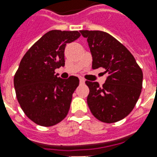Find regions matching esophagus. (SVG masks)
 <instances>
[{"label":"esophagus","mask_w":157,"mask_h":157,"mask_svg":"<svg viewBox=\"0 0 157 157\" xmlns=\"http://www.w3.org/2000/svg\"><path fill=\"white\" fill-rule=\"evenodd\" d=\"M85 83V80L83 78H80V84H84Z\"/></svg>","instance_id":"obj_1"}]
</instances>
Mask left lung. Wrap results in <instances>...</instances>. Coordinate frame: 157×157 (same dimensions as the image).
Listing matches in <instances>:
<instances>
[{
  "mask_svg": "<svg viewBox=\"0 0 157 157\" xmlns=\"http://www.w3.org/2000/svg\"><path fill=\"white\" fill-rule=\"evenodd\" d=\"M92 56V68L104 69L105 83L86 81L87 104L92 113L104 123H115L129 114L142 89L143 73L130 52L108 33L80 31Z\"/></svg>",
  "mask_w": 157,
  "mask_h": 157,
  "instance_id": "left-lung-1",
  "label": "left lung"
}]
</instances>
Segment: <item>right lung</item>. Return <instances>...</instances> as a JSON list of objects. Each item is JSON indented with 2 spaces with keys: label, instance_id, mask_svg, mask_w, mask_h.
<instances>
[{
  "label": "right lung",
  "instance_id": "obj_1",
  "mask_svg": "<svg viewBox=\"0 0 157 157\" xmlns=\"http://www.w3.org/2000/svg\"><path fill=\"white\" fill-rule=\"evenodd\" d=\"M81 36L78 31L51 30L22 57L14 76L16 95L22 111L35 124L49 127L66 117L79 79H62L55 70L65 66V45Z\"/></svg>",
  "mask_w": 157,
  "mask_h": 157
}]
</instances>
